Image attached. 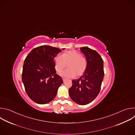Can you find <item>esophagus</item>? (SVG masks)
I'll list each match as a JSON object with an SVG mask.
<instances>
[{
	"label": "esophagus",
	"instance_id": "obj_1",
	"mask_svg": "<svg viewBox=\"0 0 135 135\" xmlns=\"http://www.w3.org/2000/svg\"><path fill=\"white\" fill-rule=\"evenodd\" d=\"M62 80H63V81H64V82H65V81L66 80V79H65V78H63V79H62Z\"/></svg>",
	"mask_w": 135,
	"mask_h": 135
}]
</instances>
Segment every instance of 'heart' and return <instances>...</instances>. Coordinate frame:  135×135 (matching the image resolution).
Listing matches in <instances>:
<instances>
[{
  "label": "heart",
  "mask_w": 135,
  "mask_h": 135,
  "mask_svg": "<svg viewBox=\"0 0 135 135\" xmlns=\"http://www.w3.org/2000/svg\"><path fill=\"white\" fill-rule=\"evenodd\" d=\"M55 68L57 72H61L67 67L68 69L63 71L61 76L66 78H73L81 76L85 71L87 61L84 56L76 51H68L55 58Z\"/></svg>",
  "instance_id": "heart-1"
}]
</instances>
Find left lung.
<instances>
[{"instance_id":"obj_1","label":"left lung","mask_w":135,"mask_h":135,"mask_svg":"<svg viewBox=\"0 0 135 135\" xmlns=\"http://www.w3.org/2000/svg\"><path fill=\"white\" fill-rule=\"evenodd\" d=\"M84 54L87 66L83 75L72 81L69 89L70 98L76 104L85 105L92 102L98 95L104 79V61L99 54L88 47L80 48Z\"/></svg>"}]
</instances>
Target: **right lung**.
I'll use <instances>...</instances> for the list:
<instances>
[{
	"label": "right lung",
	"instance_id": "obj_1",
	"mask_svg": "<svg viewBox=\"0 0 135 135\" xmlns=\"http://www.w3.org/2000/svg\"><path fill=\"white\" fill-rule=\"evenodd\" d=\"M61 52L57 47L40 46L32 49L24 61L22 82L29 97L37 104H46L53 100L63 83L56 73L54 62Z\"/></svg>",
	"mask_w": 135,
	"mask_h": 135
}]
</instances>
